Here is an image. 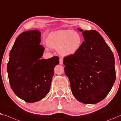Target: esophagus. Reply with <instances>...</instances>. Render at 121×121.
Segmentation results:
<instances>
[{"label":"esophagus","instance_id":"esophagus-1","mask_svg":"<svg viewBox=\"0 0 121 121\" xmlns=\"http://www.w3.org/2000/svg\"><path fill=\"white\" fill-rule=\"evenodd\" d=\"M59 60H60V64L62 65L63 64V59L62 58H60Z\"/></svg>","mask_w":121,"mask_h":121}]
</instances>
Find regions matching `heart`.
<instances>
[{
	"mask_svg": "<svg viewBox=\"0 0 121 121\" xmlns=\"http://www.w3.org/2000/svg\"><path fill=\"white\" fill-rule=\"evenodd\" d=\"M49 47L57 49L62 56H71L81 49L83 38L79 32L70 30H62L51 32L46 40Z\"/></svg>",
	"mask_w": 121,
	"mask_h": 121,
	"instance_id": "heart-1",
	"label": "heart"
}]
</instances>
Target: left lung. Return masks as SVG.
<instances>
[{
    "instance_id": "8db88e82",
    "label": "left lung",
    "mask_w": 121,
    "mask_h": 121,
    "mask_svg": "<svg viewBox=\"0 0 121 121\" xmlns=\"http://www.w3.org/2000/svg\"><path fill=\"white\" fill-rule=\"evenodd\" d=\"M78 30L84 41L77 54L64 59L65 72L74 98L83 104H95L108 95L115 83V58L98 32Z\"/></svg>"
}]
</instances>
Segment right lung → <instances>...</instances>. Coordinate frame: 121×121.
I'll list each match as a JSON object with an SVG mask.
<instances>
[{"mask_svg":"<svg viewBox=\"0 0 121 121\" xmlns=\"http://www.w3.org/2000/svg\"><path fill=\"white\" fill-rule=\"evenodd\" d=\"M41 32L31 30L17 37L10 52L7 72L11 89L27 103L43 99L50 88L54 67L59 58L41 59L44 48L40 45Z\"/></svg>","mask_w":121,"mask_h":121,"instance_id":"add662e5","label":"right lung"}]
</instances>
